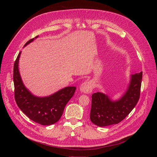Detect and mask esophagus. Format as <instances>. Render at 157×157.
Masks as SVG:
<instances>
[{
	"label": "esophagus",
	"mask_w": 157,
	"mask_h": 157,
	"mask_svg": "<svg viewBox=\"0 0 157 157\" xmlns=\"http://www.w3.org/2000/svg\"><path fill=\"white\" fill-rule=\"evenodd\" d=\"M93 89V84L90 81H85L79 87V90L82 93L88 94L92 92Z\"/></svg>",
	"instance_id": "34e87169"
}]
</instances>
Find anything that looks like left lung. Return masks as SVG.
<instances>
[{"label":"left lung","instance_id":"obj_1","mask_svg":"<svg viewBox=\"0 0 157 157\" xmlns=\"http://www.w3.org/2000/svg\"><path fill=\"white\" fill-rule=\"evenodd\" d=\"M142 72L132 75L126 91L117 100L98 92L92 95L90 113L91 122L99 127L117 124L135 107L140 98Z\"/></svg>","mask_w":157,"mask_h":157}]
</instances>
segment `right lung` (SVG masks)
Listing matches in <instances>:
<instances>
[{"label": "right lung", "instance_id": "1", "mask_svg": "<svg viewBox=\"0 0 157 157\" xmlns=\"http://www.w3.org/2000/svg\"><path fill=\"white\" fill-rule=\"evenodd\" d=\"M38 36L30 40L24 47ZM21 52L19 53L13 66V79L15 87V99L20 109L32 121L43 125H49L58 122L61 118L64 109L74 95L76 87H65L53 94L45 97H38L33 94L22 81L18 63Z\"/></svg>", "mask_w": 157, "mask_h": 157}]
</instances>
